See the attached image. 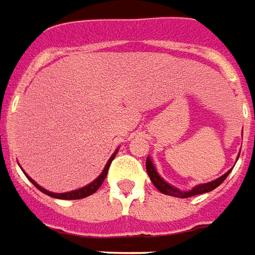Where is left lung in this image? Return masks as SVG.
I'll list each match as a JSON object with an SVG mask.
<instances>
[{
  "label": "left lung",
  "mask_w": 255,
  "mask_h": 255,
  "mask_svg": "<svg viewBox=\"0 0 255 255\" xmlns=\"http://www.w3.org/2000/svg\"><path fill=\"white\" fill-rule=\"evenodd\" d=\"M146 169H147V173H148V175H150V180H151V182L154 184V186H155L156 189L159 190V192H162V193H165V195L167 196H173V197H181V199H186V197H190V196H196V195H201V193H207V192H211V190H214L215 188H218L222 182H223L226 178H227V175L230 174V171L228 170L227 173L224 175H222V177H219V178H216L215 181H211V182H208V184H201V185H197L195 186L192 190H188V192H182V190L177 189V188H174V186L169 185L167 182H165V181L162 180L161 177H159V174L156 173L155 167H154V165H152V162L150 158H147L146 159Z\"/></svg>",
  "instance_id": "8db88e82"
}]
</instances>
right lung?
Returning a JSON list of instances; mask_svg holds the SVG:
<instances>
[{
  "mask_svg": "<svg viewBox=\"0 0 255 255\" xmlns=\"http://www.w3.org/2000/svg\"><path fill=\"white\" fill-rule=\"evenodd\" d=\"M116 152H118V151H116ZM116 152H115V154H113V155L111 156V158H109L108 163L105 165V169H104L103 173H101V174H100L99 177H97V178H96V180H94L93 182H92V184L84 186V188H81V189L71 190V192H66V193H52V192H48V190L43 189V188L37 185L36 182L32 180V178H29L28 175H27V177H28V178H29V181H31L32 184L36 186L37 189L40 190V192H43V193H46V195L51 196V197H55V199H62V200L84 199V197H88V196L93 195L94 192H96V190L99 189L100 186H101V184H103L104 180H105V177H107V174H108V169H109V166H111V162H112L113 158L116 156Z\"/></svg>",
  "mask_w": 255,
  "mask_h": 255,
  "instance_id": "1",
  "label": "right lung"
}]
</instances>
